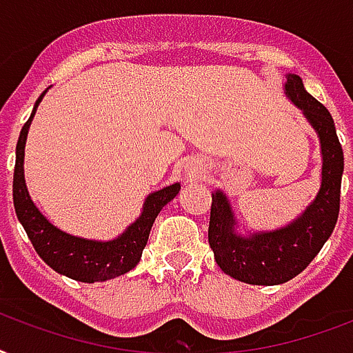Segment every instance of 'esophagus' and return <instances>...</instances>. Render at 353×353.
Listing matches in <instances>:
<instances>
[{"label":"esophagus","mask_w":353,"mask_h":353,"mask_svg":"<svg viewBox=\"0 0 353 353\" xmlns=\"http://www.w3.org/2000/svg\"><path fill=\"white\" fill-rule=\"evenodd\" d=\"M193 173H195V171H193Z\"/></svg>","instance_id":"1"}]
</instances>
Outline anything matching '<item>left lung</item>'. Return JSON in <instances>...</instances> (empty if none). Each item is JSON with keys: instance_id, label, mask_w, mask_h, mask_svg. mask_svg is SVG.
Segmentation results:
<instances>
[{"instance_id": "left-lung-1", "label": "left lung", "mask_w": 353, "mask_h": 353, "mask_svg": "<svg viewBox=\"0 0 353 353\" xmlns=\"http://www.w3.org/2000/svg\"><path fill=\"white\" fill-rule=\"evenodd\" d=\"M285 95L304 112L321 139L322 182L315 201L288 226L243 237L236 234V217L225 193H212L208 243L215 261L223 272L252 285H278L299 276L332 236L341 206L344 157L332 114L305 92L294 73L288 75Z\"/></svg>"}]
</instances>
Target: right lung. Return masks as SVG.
<instances>
[{"label": "right lung", "mask_w": 353, "mask_h": 353, "mask_svg": "<svg viewBox=\"0 0 353 353\" xmlns=\"http://www.w3.org/2000/svg\"><path fill=\"white\" fill-rule=\"evenodd\" d=\"M43 95L46 92L34 103L31 117L21 127L20 138L16 143L12 199H14L18 221L27 232L38 256L59 274L68 276L72 280L84 281V283L105 281L125 274L139 263L152 223L160 214V210L176 196V193L180 191V184L168 185V188L154 191L147 196L141 215L123 232L121 236H117L112 241H92V239L70 236V234L59 230L38 212V208L29 196L26 176H23V152H26L27 132H29L34 112H37Z\"/></svg>", "instance_id": "1"}]
</instances>
